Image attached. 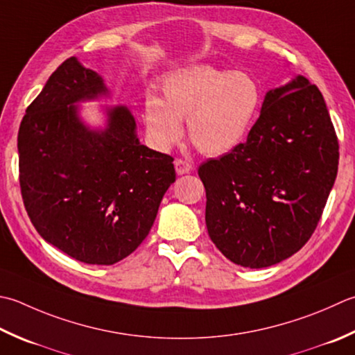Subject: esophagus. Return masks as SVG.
Returning a JSON list of instances; mask_svg holds the SVG:
<instances>
[{"mask_svg": "<svg viewBox=\"0 0 355 355\" xmlns=\"http://www.w3.org/2000/svg\"><path fill=\"white\" fill-rule=\"evenodd\" d=\"M175 172L178 173V175H184V173H189L192 171V166L191 163H187L186 159H175Z\"/></svg>", "mask_w": 355, "mask_h": 355, "instance_id": "34e87169", "label": "esophagus"}]
</instances>
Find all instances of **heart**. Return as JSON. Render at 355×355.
<instances>
[{
  "mask_svg": "<svg viewBox=\"0 0 355 355\" xmlns=\"http://www.w3.org/2000/svg\"><path fill=\"white\" fill-rule=\"evenodd\" d=\"M163 100L149 94L144 100V124L149 140L168 150L187 137L205 155L234 150L245 140L259 112L261 90L252 75L189 66L163 83Z\"/></svg>",
  "mask_w": 355,
  "mask_h": 355,
  "instance_id": "heart-1",
  "label": "heart"
}]
</instances>
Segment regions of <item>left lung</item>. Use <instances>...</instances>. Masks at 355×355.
I'll list each match as a JSON object with an SVG mask.
<instances>
[{"mask_svg": "<svg viewBox=\"0 0 355 355\" xmlns=\"http://www.w3.org/2000/svg\"><path fill=\"white\" fill-rule=\"evenodd\" d=\"M337 169L338 140L318 87L297 75L269 90L248 140L198 168L214 245L251 269L300 251L320 221Z\"/></svg>", "mask_w": 355, "mask_h": 355, "instance_id": "8db88e82", "label": "left lung"}]
</instances>
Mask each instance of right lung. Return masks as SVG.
<instances>
[{
  "instance_id": "add662e5",
  "label": "right lung",
  "mask_w": 355,
  "mask_h": 355,
  "mask_svg": "<svg viewBox=\"0 0 355 355\" xmlns=\"http://www.w3.org/2000/svg\"><path fill=\"white\" fill-rule=\"evenodd\" d=\"M103 95L101 76L67 58L18 130L19 187L32 225L87 265H114L134 252L175 182L173 158L140 143L126 106L107 107L104 129L81 121L75 103Z\"/></svg>"
}]
</instances>
